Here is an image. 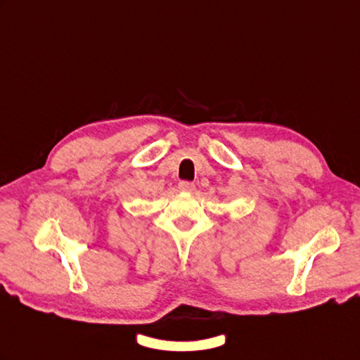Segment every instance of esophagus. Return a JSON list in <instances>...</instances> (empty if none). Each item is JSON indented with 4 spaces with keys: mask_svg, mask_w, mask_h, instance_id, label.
<instances>
[{
    "mask_svg": "<svg viewBox=\"0 0 360 360\" xmlns=\"http://www.w3.org/2000/svg\"><path fill=\"white\" fill-rule=\"evenodd\" d=\"M178 187H179V190L181 191H193L195 190V184L193 182H190V181H181L179 184H178Z\"/></svg>",
    "mask_w": 360,
    "mask_h": 360,
    "instance_id": "1",
    "label": "esophagus"
}]
</instances>
